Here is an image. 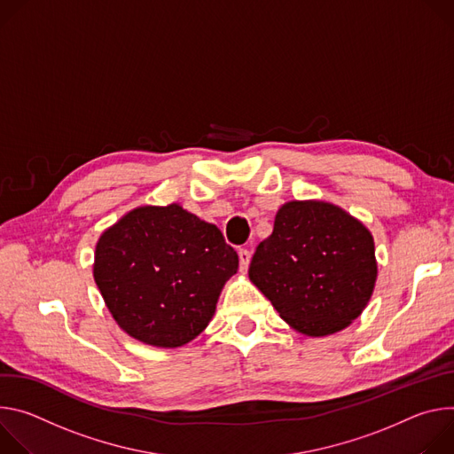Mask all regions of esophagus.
<instances>
[{"instance_id": "34e87169", "label": "esophagus", "mask_w": 454, "mask_h": 454, "mask_svg": "<svg viewBox=\"0 0 454 454\" xmlns=\"http://www.w3.org/2000/svg\"><path fill=\"white\" fill-rule=\"evenodd\" d=\"M238 258H239V270L247 272L248 263H250V253H248L247 248H239L238 250Z\"/></svg>"}]
</instances>
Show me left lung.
I'll return each mask as SVG.
<instances>
[{
	"label": "left lung",
	"mask_w": 454,
	"mask_h": 454,
	"mask_svg": "<svg viewBox=\"0 0 454 454\" xmlns=\"http://www.w3.org/2000/svg\"><path fill=\"white\" fill-rule=\"evenodd\" d=\"M248 278L292 328L330 335L357 319L373 294V236L328 201H288L256 247Z\"/></svg>",
	"instance_id": "obj_1"
}]
</instances>
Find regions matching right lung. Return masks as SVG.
I'll return each instance as SVG.
<instances>
[{"instance_id":"right-lung-1","label":"right lung","mask_w":454,"mask_h":454,"mask_svg":"<svg viewBox=\"0 0 454 454\" xmlns=\"http://www.w3.org/2000/svg\"><path fill=\"white\" fill-rule=\"evenodd\" d=\"M236 270L238 254L220 229L178 204L129 211L95 247L93 278L114 319L157 348L204 332Z\"/></svg>"}]
</instances>
